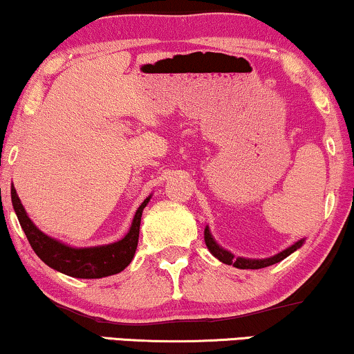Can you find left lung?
Here are the masks:
<instances>
[{
	"label": "left lung",
	"instance_id": "obj_1",
	"mask_svg": "<svg viewBox=\"0 0 354 354\" xmlns=\"http://www.w3.org/2000/svg\"><path fill=\"white\" fill-rule=\"evenodd\" d=\"M205 241H206L207 248H209L211 253L214 254L217 259L222 261V263H225V264L235 266V268H239V269H261V268H268V266H272L275 263H280V261L287 258L288 254H292L295 250H298L299 246L303 245V240H299L293 246H290V248L283 250L282 253L272 256V258H268V259H245V258H234V254L229 253V251L222 250L221 246L217 245L214 240H212V236L209 234V230H207V227L205 229Z\"/></svg>",
	"mask_w": 354,
	"mask_h": 354
}]
</instances>
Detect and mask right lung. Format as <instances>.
<instances>
[{
	"label": "right lung",
	"mask_w": 354,
	"mask_h": 354,
	"mask_svg": "<svg viewBox=\"0 0 354 354\" xmlns=\"http://www.w3.org/2000/svg\"><path fill=\"white\" fill-rule=\"evenodd\" d=\"M11 200L22 230L26 232L28 243H30L32 250L35 251L43 263L62 274L71 275V277L101 279L120 272L133 259L135 250H137L138 245L142 212L143 207L148 205L149 198H147L142 203V206L138 207L137 214L133 217L132 227H130L129 234L122 240L111 245L95 246V248H71V246L62 245L55 239H51V236H46L27 217L26 209H24L14 187L11 188Z\"/></svg>",
	"instance_id": "add662e5"
}]
</instances>
